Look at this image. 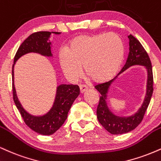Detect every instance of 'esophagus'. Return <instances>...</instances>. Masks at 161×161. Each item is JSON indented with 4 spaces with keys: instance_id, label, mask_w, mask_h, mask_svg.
I'll use <instances>...</instances> for the list:
<instances>
[{
    "instance_id": "1",
    "label": "esophagus",
    "mask_w": 161,
    "mask_h": 161,
    "mask_svg": "<svg viewBox=\"0 0 161 161\" xmlns=\"http://www.w3.org/2000/svg\"><path fill=\"white\" fill-rule=\"evenodd\" d=\"M79 90H80V93H84L85 91H86L87 89H86V86L81 85V86H80V87H79Z\"/></svg>"
}]
</instances>
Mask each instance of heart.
<instances>
[{"label":"heart","instance_id":"heart-1","mask_svg":"<svg viewBox=\"0 0 161 161\" xmlns=\"http://www.w3.org/2000/svg\"><path fill=\"white\" fill-rule=\"evenodd\" d=\"M124 46L114 33L80 35L70 41L58 55L62 71L71 80L84 72L95 83H105L117 75L124 62Z\"/></svg>","mask_w":161,"mask_h":161}]
</instances>
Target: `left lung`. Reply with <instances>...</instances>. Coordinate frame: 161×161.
<instances>
[{"label": "left lung", "instance_id": "left-lung-1", "mask_svg": "<svg viewBox=\"0 0 161 161\" xmlns=\"http://www.w3.org/2000/svg\"><path fill=\"white\" fill-rule=\"evenodd\" d=\"M128 38L130 41V53L125 65L122 68L121 71L119 72L118 75L124 72L128 68L133 65H139L145 66L148 71L147 92L142 105L139 109V111L132 116L124 118V117L114 115L109 110L107 105V93L112 80L96 86V89L99 92L100 95H101L99 97V103L98 105L97 110H96L98 120L108 132L111 134H114V135L129 133L139 126V124H140L144 118L145 111L150 103L153 90H154L152 66L148 54L147 53L141 43L135 37H133L132 35H130L128 36Z\"/></svg>", "mask_w": 161, "mask_h": 161}]
</instances>
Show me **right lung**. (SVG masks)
<instances>
[{"instance_id":"right-lung-1","label":"right lung","mask_w":161,"mask_h":161,"mask_svg":"<svg viewBox=\"0 0 161 161\" xmlns=\"http://www.w3.org/2000/svg\"><path fill=\"white\" fill-rule=\"evenodd\" d=\"M51 33L59 35L60 32L37 31L28 36L20 45L15 55L12 69L13 97L21 116L28 127L36 133L47 136L53 134L65 121L69 109L71 108L74 101L80 94L79 86L73 84L59 85L56 90V96L53 106L50 111L43 116H33L28 114L22 107L17 98L13 80V67L17 59L28 53H37L45 56H52L51 43L48 42Z\"/></svg>"}]
</instances>
